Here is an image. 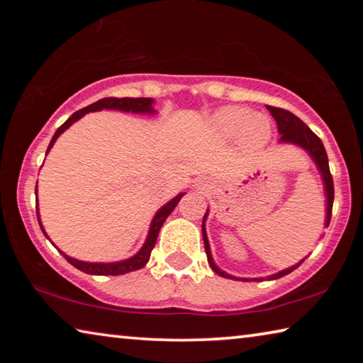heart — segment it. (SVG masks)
Here are the masks:
<instances>
[{
  "mask_svg": "<svg viewBox=\"0 0 363 363\" xmlns=\"http://www.w3.org/2000/svg\"><path fill=\"white\" fill-rule=\"evenodd\" d=\"M213 131L223 139L240 136L243 145L256 149L267 143L270 138V121L266 115L251 113L245 107H224L211 118Z\"/></svg>",
  "mask_w": 363,
  "mask_h": 363,
  "instance_id": "heart-1",
  "label": "heart"
}]
</instances>
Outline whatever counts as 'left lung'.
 <instances>
[{
  "label": "left lung",
  "instance_id": "left-lung-1",
  "mask_svg": "<svg viewBox=\"0 0 363 363\" xmlns=\"http://www.w3.org/2000/svg\"><path fill=\"white\" fill-rule=\"evenodd\" d=\"M267 110L270 112V115L274 116V120L277 121V128H279V134H280L279 143L280 144L298 145V147H301V149H304L307 153H309V157L314 160L318 173H320V176H322L325 196H327V216H325V227H328L330 219H331V210H333L335 187H333V177H331V174H330L328 157H327V152H325V147L322 144V140L318 139L315 134L309 130V126H307L303 120H299L296 115L288 112V110L277 108V107H272V106H267ZM206 216H208V210H206L205 216H203L201 233H203V242H205V251H206V256H208V262H210V266H211L214 272L220 275V277H224V279L243 280V281H250V280L262 281L264 277H261V279H238V277H233V275L224 272V270H220L216 266V262H214V259H213L210 242H208V235H206V229H205ZM304 259H306V257H304ZM304 259H301L298 264H294V266H291V267L280 270V272H277V274L269 275V277H266V279L267 280H275V279L284 277V275H288L290 272H293L294 269H298L301 264H303Z\"/></svg>",
  "mask_w": 363,
  "mask_h": 363
}]
</instances>
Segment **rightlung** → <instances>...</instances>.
<instances>
[{"instance_id":"add662e5","label":"right lung","mask_w":363,"mask_h":363,"mask_svg":"<svg viewBox=\"0 0 363 363\" xmlns=\"http://www.w3.org/2000/svg\"><path fill=\"white\" fill-rule=\"evenodd\" d=\"M153 101L152 97H106V99H101L94 104H91V106L84 107L82 110H78V112L73 113L69 120H67L62 126L59 128V130L54 133V136L51 139V143H49V147L46 150V155L51 150V147L56 143L57 138L62 134L65 130H69V128L73 125V123L78 121L79 118H83L86 113L89 112H99V110H120V112H131V113H144V115H155L157 110L153 108ZM38 194V189L35 187V195ZM184 196V192L177 194L173 200H169L167 205H163L160 210L155 213V216H153L150 227H149V233H147V238L143 245V248H140L136 255L128 257V259H123V261H115V262H86V261H79L75 259V257H70L69 255H65L64 251H60L62 256L65 257L67 261H69L72 266H75L77 269L82 270V272L86 274H91V275H123V274H128V272H133V270H138V269H143L147 262L150 259V253L153 247H155L157 243V237H158V232L162 229V225L167 218L169 216L173 210L176 208V205L179 203V200ZM36 216H38V223L43 233H45L46 238L48 233L43 229V224L40 220V211H38V205H36Z\"/></svg>"}]
</instances>
